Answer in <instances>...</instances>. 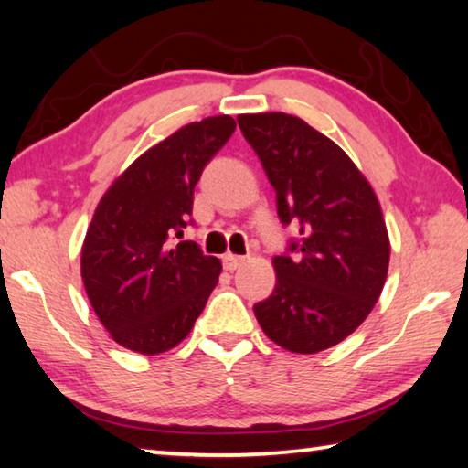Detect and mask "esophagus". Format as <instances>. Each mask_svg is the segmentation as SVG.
<instances>
[{"label":"esophagus","mask_w":468,"mask_h":468,"mask_svg":"<svg viewBox=\"0 0 468 468\" xmlns=\"http://www.w3.org/2000/svg\"><path fill=\"white\" fill-rule=\"evenodd\" d=\"M243 262H245V258L235 256V253H225V256H223L225 271H235V268H239Z\"/></svg>","instance_id":"obj_1"}]
</instances>
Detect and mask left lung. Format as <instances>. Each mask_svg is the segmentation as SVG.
Instances as JSON below:
<instances>
[{"instance_id": "1", "label": "left lung", "mask_w": 468, "mask_h": 468, "mask_svg": "<svg viewBox=\"0 0 468 468\" xmlns=\"http://www.w3.org/2000/svg\"><path fill=\"white\" fill-rule=\"evenodd\" d=\"M237 122L274 187L281 223L297 227L274 258V291L253 314L287 351H324L361 326L384 289L390 241L382 208L345 150L299 117Z\"/></svg>"}]
</instances>
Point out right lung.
Returning <instances> with one entry per match:
<instances>
[{"label": "right lung", "mask_w": 468, "mask_h": 468, "mask_svg": "<svg viewBox=\"0 0 468 468\" xmlns=\"http://www.w3.org/2000/svg\"><path fill=\"white\" fill-rule=\"evenodd\" d=\"M229 115L206 117L138 156L107 189L82 245V281L111 338L140 355L179 345L223 271L184 241L194 187L235 132Z\"/></svg>", "instance_id": "right-lung-1"}]
</instances>
